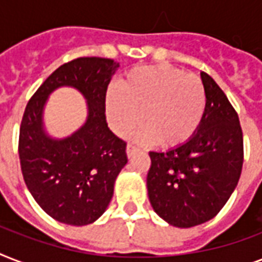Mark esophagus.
Wrapping results in <instances>:
<instances>
[{"instance_id":"34e87169","label":"esophagus","mask_w":262,"mask_h":262,"mask_svg":"<svg viewBox=\"0 0 262 262\" xmlns=\"http://www.w3.org/2000/svg\"><path fill=\"white\" fill-rule=\"evenodd\" d=\"M137 151H139V148L136 147V145H133V144H127L126 152H127V156H129V158H132V156L135 155Z\"/></svg>"}]
</instances>
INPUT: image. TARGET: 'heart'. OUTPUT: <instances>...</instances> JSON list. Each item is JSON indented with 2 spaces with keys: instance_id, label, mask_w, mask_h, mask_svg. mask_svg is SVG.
<instances>
[{
  "instance_id": "obj_1",
  "label": "heart",
  "mask_w": 262,
  "mask_h": 262,
  "mask_svg": "<svg viewBox=\"0 0 262 262\" xmlns=\"http://www.w3.org/2000/svg\"><path fill=\"white\" fill-rule=\"evenodd\" d=\"M107 96V117L119 136H127L141 121L139 139H156L163 147H177L193 137L207 106L203 81L170 65L136 68Z\"/></svg>"
}]
</instances>
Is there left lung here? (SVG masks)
<instances>
[{
  "mask_svg": "<svg viewBox=\"0 0 262 262\" xmlns=\"http://www.w3.org/2000/svg\"><path fill=\"white\" fill-rule=\"evenodd\" d=\"M207 106L193 137L166 152H149L148 197L171 226L193 227L215 217L239 181L244 135L239 118L222 88L201 73Z\"/></svg>",
  "mask_w": 262,
  "mask_h": 262,
  "instance_id": "left-lung-1",
  "label": "left lung"
}]
</instances>
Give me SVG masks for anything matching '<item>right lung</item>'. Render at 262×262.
Listing matches in <instances>:
<instances>
[{"instance_id":"obj_1","label":"right lung","mask_w":262,"mask_h":262,"mask_svg":"<svg viewBox=\"0 0 262 262\" xmlns=\"http://www.w3.org/2000/svg\"><path fill=\"white\" fill-rule=\"evenodd\" d=\"M119 65L114 59L80 57L47 77L27 103L18 135V158L28 190L53 219L71 226L94 223L106 211L117 175L127 163L126 143L106 121V91ZM77 88L89 102V119L65 140L49 139L41 110L51 90Z\"/></svg>"}]
</instances>
